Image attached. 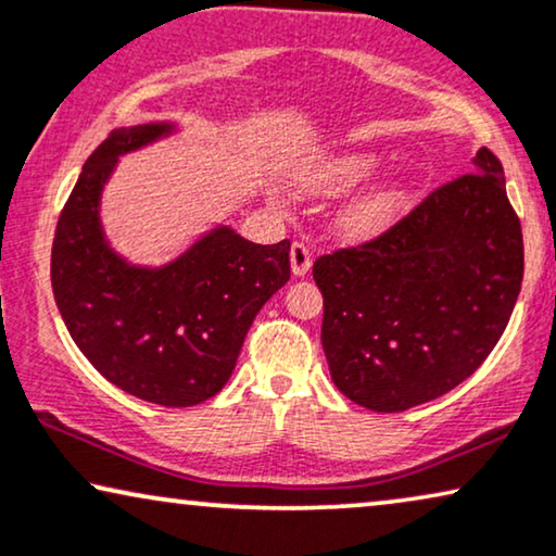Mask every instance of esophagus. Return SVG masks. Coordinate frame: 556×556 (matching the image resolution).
I'll use <instances>...</instances> for the list:
<instances>
[{
	"mask_svg": "<svg viewBox=\"0 0 556 556\" xmlns=\"http://www.w3.org/2000/svg\"><path fill=\"white\" fill-rule=\"evenodd\" d=\"M290 262H292L294 277H305V274L309 271V266H313V254H309V249L305 247V243L294 241L290 249Z\"/></svg>",
	"mask_w": 556,
	"mask_h": 556,
	"instance_id": "34e87169",
	"label": "esophagus"
}]
</instances>
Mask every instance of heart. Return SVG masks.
<instances>
[{"label":"heart","mask_w":556,"mask_h":556,"mask_svg":"<svg viewBox=\"0 0 556 556\" xmlns=\"http://www.w3.org/2000/svg\"><path fill=\"white\" fill-rule=\"evenodd\" d=\"M383 157L374 150H343L309 160L294 173V188L309 198H338L379 173ZM406 188L402 180L391 177L371 185L348 201L336 216V231L348 243H366L379 239L402 208Z\"/></svg>","instance_id":"heart-1"}]
</instances>
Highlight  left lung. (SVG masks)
I'll return each mask as SVG.
<instances>
[{
	"label": "left lung",
	"mask_w": 556,
	"mask_h": 556,
	"mask_svg": "<svg viewBox=\"0 0 556 556\" xmlns=\"http://www.w3.org/2000/svg\"><path fill=\"white\" fill-rule=\"evenodd\" d=\"M442 185L358 249L320 256L332 383L374 412H404L463 383L506 330L523 279L521 224L498 157Z\"/></svg>",
	"instance_id": "8db88e82"
}]
</instances>
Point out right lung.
<instances>
[{"instance_id": "1", "label": "right lung", "mask_w": 556, "mask_h": 556, "mask_svg": "<svg viewBox=\"0 0 556 556\" xmlns=\"http://www.w3.org/2000/svg\"><path fill=\"white\" fill-rule=\"evenodd\" d=\"M175 131L150 122L103 139L58 218L50 279L65 328L103 379L144 402L192 406L231 379L258 309L290 279V241L262 247L218 224L160 266L114 251L101 195L118 157Z\"/></svg>"}]
</instances>
